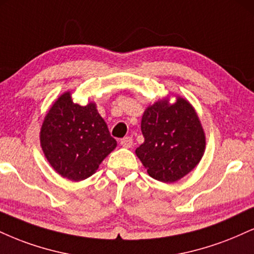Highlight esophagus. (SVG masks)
<instances>
[{
  "instance_id": "obj_1",
  "label": "esophagus",
  "mask_w": 254,
  "mask_h": 254,
  "mask_svg": "<svg viewBox=\"0 0 254 254\" xmlns=\"http://www.w3.org/2000/svg\"><path fill=\"white\" fill-rule=\"evenodd\" d=\"M121 145L124 148H131L132 146V138L131 137H124L123 139H121Z\"/></svg>"
}]
</instances>
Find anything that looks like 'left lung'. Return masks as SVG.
Masks as SVG:
<instances>
[{
	"label": "left lung",
	"mask_w": 254,
	"mask_h": 254,
	"mask_svg": "<svg viewBox=\"0 0 254 254\" xmlns=\"http://www.w3.org/2000/svg\"><path fill=\"white\" fill-rule=\"evenodd\" d=\"M144 142L136 155L157 181L172 183L190 173L203 156L206 136L193 106L185 98H168L148 106L140 122Z\"/></svg>",
	"instance_id": "1"
}]
</instances>
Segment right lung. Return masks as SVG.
Returning <instances> with one entry per match:
<instances>
[{
	"label": "right lung",
	"instance_id": "add662e5",
	"mask_svg": "<svg viewBox=\"0 0 254 254\" xmlns=\"http://www.w3.org/2000/svg\"><path fill=\"white\" fill-rule=\"evenodd\" d=\"M40 143L53 169L74 182L93 175L117 146L96 104L73 103L71 92L61 94L47 112Z\"/></svg>",
	"mask_w": 254,
	"mask_h": 254
}]
</instances>
